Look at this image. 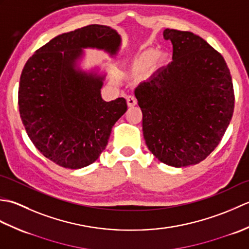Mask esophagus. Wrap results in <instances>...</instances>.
Returning a JSON list of instances; mask_svg holds the SVG:
<instances>
[{"label": "esophagus", "mask_w": 249, "mask_h": 249, "mask_svg": "<svg viewBox=\"0 0 249 249\" xmlns=\"http://www.w3.org/2000/svg\"><path fill=\"white\" fill-rule=\"evenodd\" d=\"M126 100H127L128 107H134V106L137 105V99L134 96H131V95H130V96H128Z\"/></svg>", "instance_id": "34e87169"}]
</instances>
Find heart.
Returning <instances> with one entry per match:
<instances>
[{
  "mask_svg": "<svg viewBox=\"0 0 249 249\" xmlns=\"http://www.w3.org/2000/svg\"><path fill=\"white\" fill-rule=\"evenodd\" d=\"M157 51L154 49H149L144 52H142L141 54H139L138 56L136 57L135 61H134V67L136 70H145V68L150 67L153 63L156 61L157 64H163L166 61V56L165 55H161V56H158ZM158 60H156V59Z\"/></svg>",
  "mask_w": 249,
  "mask_h": 249,
  "instance_id": "b5f03b06",
  "label": "heart"
}]
</instances>
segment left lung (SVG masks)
Returning a JSON list of instances; mask_svg holds the SVG:
<instances>
[{
  "mask_svg": "<svg viewBox=\"0 0 249 249\" xmlns=\"http://www.w3.org/2000/svg\"><path fill=\"white\" fill-rule=\"evenodd\" d=\"M172 62L135 89L145 143L158 160L181 168L205 160L233 114L230 71L218 51L192 32L166 29Z\"/></svg>",
  "mask_w": 249,
  "mask_h": 249,
  "instance_id": "left-lung-1",
  "label": "left lung"
}]
</instances>
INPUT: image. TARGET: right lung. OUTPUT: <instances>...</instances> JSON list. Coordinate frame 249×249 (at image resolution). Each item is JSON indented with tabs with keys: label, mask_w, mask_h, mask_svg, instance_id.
Wrapping results in <instances>:
<instances>
[{
	"label": "right lung",
	"mask_w": 249,
	"mask_h": 249,
	"mask_svg": "<svg viewBox=\"0 0 249 249\" xmlns=\"http://www.w3.org/2000/svg\"><path fill=\"white\" fill-rule=\"evenodd\" d=\"M121 36L91 24L52 38L32 55L21 72L18 105L29 138L46 158L68 169L97 160L115 122L127 110L123 97L105 102V76L77 68L83 48L118 53Z\"/></svg>",
	"instance_id": "add662e5"
}]
</instances>
